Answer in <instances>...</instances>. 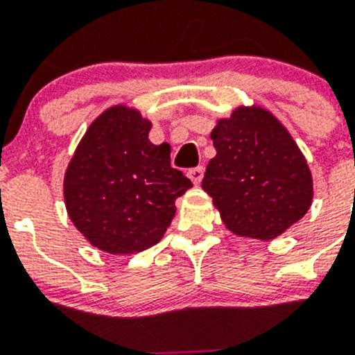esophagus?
Here are the masks:
<instances>
[{
	"label": "esophagus",
	"mask_w": 355,
	"mask_h": 355,
	"mask_svg": "<svg viewBox=\"0 0 355 355\" xmlns=\"http://www.w3.org/2000/svg\"><path fill=\"white\" fill-rule=\"evenodd\" d=\"M202 175H205V168L202 167H196L188 171V178L193 181V184H199L202 181Z\"/></svg>",
	"instance_id": "obj_1"
}]
</instances>
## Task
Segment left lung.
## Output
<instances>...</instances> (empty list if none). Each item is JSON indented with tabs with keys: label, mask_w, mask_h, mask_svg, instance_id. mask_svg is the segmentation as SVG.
I'll list each match as a JSON object with an SVG mask.
<instances>
[{
	"label": "left lung",
	"mask_w": 355,
	"mask_h": 355,
	"mask_svg": "<svg viewBox=\"0 0 355 355\" xmlns=\"http://www.w3.org/2000/svg\"><path fill=\"white\" fill-rule=\"evenodd\" d=\"M202 190L236 236L274 240L313 202V175L290 131L263 106H238L211 131Z\"/></svg>",
	"instance_id": "8db88e82"
}]
</instances>
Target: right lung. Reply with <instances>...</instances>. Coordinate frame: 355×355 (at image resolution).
Returning a JSON list of instances; mask_svg holds the SVG:
<instances>
[{
    "mask_svg": "<svg viewBox=\"0 0 355 355\" xmlns=\"http://www.w3.org/2000/svg\"><path fill=\"white\" fill-rule=\"evenodd\" d=\"M150 121L114 105L85 131L64 175L71 222L92 247L135 254L156 245L192 181L171 167V146L149 140Z\"/></svg>",
    "mask_w": 355,
    "mask_h": 355,
    "instance_id": "obj_1",
    "label": "right lung"
}]
</instances>
